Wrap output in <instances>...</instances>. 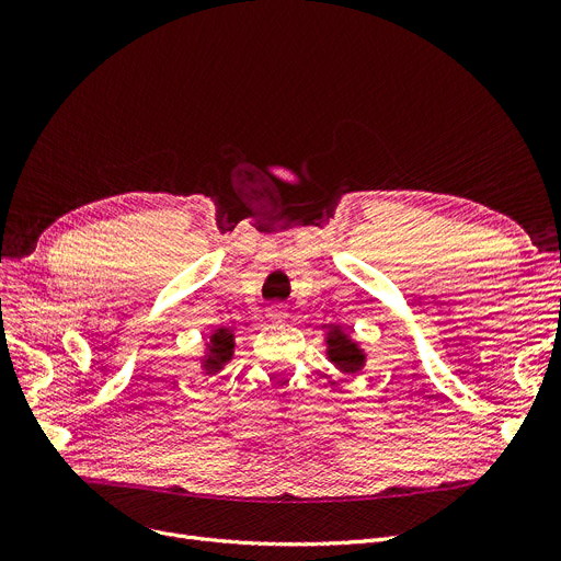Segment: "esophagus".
I'll use <instances>...</instances> for the list:
<instances>
[{"mask_svg": "<svg viewBox=\"0 0 561 561\" xmlns=\"http://www.w3.org/2000/svg\"><path fill=\"white\" fill-rule=\"evenodd\" d=\"M268 316H271L273 320L282 322V320L286 318V307H284V305H273V307L268 309Z\"/></svg>", "mask_w": 561, "mask_h": 561, "instance_id": "obj_1", "label": "esophagus"}]
</instances>
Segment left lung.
<instances>
[{
    "label": "left lung",
    "mask_w": 561,
    "mask_h": 561,
    "mask_svg": "<svg viewBox=\"0 0 561 561\" xmlns=\"http://www.w3.org/2000/svg\"><path fill=\"white\" fill-rule=\"evenodd\" d=\"M328 357H330V362L336 364L339 370L350 373V375L359 373L364 362H366V355L357 347V343H352L350 336L339 325L330 328V334H328Z\"/></svg>",
    "instance_id": "obj_1"
}]
</instances>
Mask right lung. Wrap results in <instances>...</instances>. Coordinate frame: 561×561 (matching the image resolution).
Returning a JSON list of instances; mask_svg holds the SVG:
<instances>
[{
	"label": "right lung",
	"mask_w": 561,
	"mask_h": 561,
	"mask_svg": "<svg viewBox=\"0 0 561 561\" xmlns=\"http://www.w3.org/2000/svg\"><path fill=\"white\" fill-rule=\"evenodd\" d=\"M231 355H233V334L220 328L211 334V341L206 343V355H204L206 375L218 373L231 359Z\"/></svg>",
	"instance_id": "right-lung-1"
}]
</instances>
